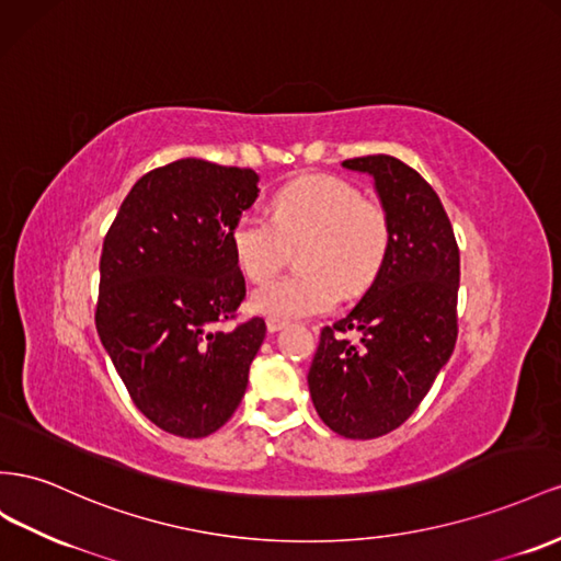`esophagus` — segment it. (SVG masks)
I'll use <instances>...</instances> for the list:
<instances>
[{"label": "esophagus", "mask_w": 561, "mask_h": 561, "mask_svg": "<svg viewBox=\"0 0 561 561\" xmlns=\"http://www.w3.org/2000/svg\"><path fill=\"white\" fill-rule=\"evenodd\" d=\"M287 323L283 321V318H266V330L268 332H278V330H283Z\"/></svg>", "instance_id": "1"}]
</instances>
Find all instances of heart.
I'll use <instances>...</instances> for the list:
<instances>
[{
    "instance_id": "heart-1",
    "label": "heart",
    "mask_w": 561,
    "mask_h": 561,
    "mask_svg": "<svg viewBox=\"0 0 561 561\" xmlns=\"http://www.w3.org/2000/svg\"><path fill=\"white\" fill-rule=\"evenodd\" d=\"M299 243V274L256 287L250 295L252 311L290 321L328 311L340 290L346 297L363 293L387 262L391 226L387 211L363 201L350 181L313 174L274 195L271 219L245 211L231 229L236 262L254 283L274 276L287 245Z\"/></svg>"
}]
</instances>
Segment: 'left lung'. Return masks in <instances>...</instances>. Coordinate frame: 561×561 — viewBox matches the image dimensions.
I'll return each mask as SVG.
<instances>
[{
	"label": "left lung",
	"mask_w": 561,
	"mask_h": 561,
	"mask_svg": "<svg viewBox=\"0 0 561 561\" xmlns=\"http://www.w3.org/2000/svg\"><path fill=\"white\" fill-rule=\"evenodd\" d=\"M342 168L373 179L391 248L358 305L321 330L307 380L332 432L375 438L415 413L453 354L460 252L438 195L405 162L366 156ZM346 329L359 332L358 343L343 340Z\"/></svg>",
	"instance_id": "left-lung-1"
}]
</instances>
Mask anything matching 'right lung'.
I'll use <instances>...</instances> for the list:
<instances>
[{"instance_id":"1","label":"right lung","mask_w":561,"mask_h":561,"mask_svg":"<svg viewBox=\"0 0 561 561\" xmlns=\"http://www.w3.org/2000/svg\"><path fill=\"white\" fill-rule=\"evenodd\" d=\"M248 168L184 158L131 186L103 240L96 330L136 408L160 430L201 438L233 415L262 318L231 330L245 278L231 229L260 195Z\"/></svg>"}]
</instances>
